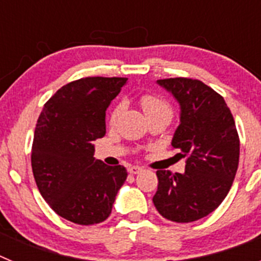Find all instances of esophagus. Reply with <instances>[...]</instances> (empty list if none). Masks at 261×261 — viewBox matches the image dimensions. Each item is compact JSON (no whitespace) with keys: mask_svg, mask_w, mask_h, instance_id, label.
Masks as SVG:
<instances>
[{"mask_svg":"<svg viewBox=\"0 0 261 261\" xmlns=\"http://www.w3.org/2000/svg\"><path fill=\"white\" fill-rule=\"evenodd\" d=\"M129 174L132 175H136V174H140V172L142 171V167H138V166H130V167L128 168Z\"/></svg>","mask_w":261,"mask_h":261,"instance_id":"34e87169","label":"esophagus"}]
</instances>
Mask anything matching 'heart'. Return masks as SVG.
Wrapping results in <instances>:
<instances>
[{
  "label": "heart",
  "instance_id": "1",
  "mask_svg": "<svg viewBox=\"0 0 261 261\" xmlns=\"http://www.w3.org/2000/svg\"><path fill=\"white\" fill-rule=\"evenodd\" d=\"M140 102H141L142 108H144L145 114L149 116H153V115L156 114H171V107L166 102L165 99L161 98V96L155 95V94H145V95L141 96L140 99ZM124 110V105L123 103H117L116 106L114 107L112 112L110 115V124L114 125L115 123L117 121L119 116L121 115Z\"/></svg>",
  "mask_w": 261,
  "mask_h": 261
}]
</instances>
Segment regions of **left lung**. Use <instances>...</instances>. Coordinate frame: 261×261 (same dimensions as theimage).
Returning a JSON list of instances; mask_svg holds the SVG:
<instances>
[{"instance_id": "left-lung-1", "label": "left lung", "mask_w": 261, "mask_h": 261, "mask_svg": "<svg viewBox=\"0 0 261 261\" xmlns=\"http://www.w3.org/2000/svg\"><path fill=\"white\" fill-rule=\"evenodd\" d=\"M180 105V124L172 147L186 158V171L158 170L156 211L174 222H193L216 211L234 181L239 163V136L225 99L192 78L156 81Z\"/></svg>"}]
</instances>
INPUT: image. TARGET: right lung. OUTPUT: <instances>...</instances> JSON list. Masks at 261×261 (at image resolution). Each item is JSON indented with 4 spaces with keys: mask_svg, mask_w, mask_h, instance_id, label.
I'll return each mask as SVG.
<instances>
[{
    "mask_svg": "<svg viewBox=\"0 0 261 261\" xmlns=\"http://www.w3.org/2000/svg\"><path fill=\"white\" fill-rule=\"evenodd\" d=\"M128 78L86 77L66 84L44 105L34 135L31 166L39 192L60 217L103 222L128 172L94 158L106 135V110Z\"/></svg>",
    "mask_w": 261,
    "mask_h": 261,
    "instance_id": "add662e5",
    "label": "right lung"
}]
</instances>
